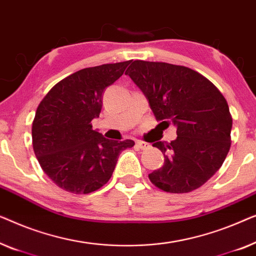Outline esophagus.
Masks as SVG:
<instances>
[{"instance_id":"esophagus-1","label":"esophagus","mask_w":256,"mask_h":256,"mask_svg":"<svg viewBox=\"0 0 256 256\" xmlns=\"http://www.w3.org/2000/svg\"><path fill=\"white\" fill-rule=\"evenodd\" d=\"M136 146L138 147V148L140 150H148L150 145L148 142H140V140H138V142H136Z\"/></svg>"}]
</instances>
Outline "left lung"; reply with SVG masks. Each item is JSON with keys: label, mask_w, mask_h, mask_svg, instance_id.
<instances>
[{"label": "left lung", "mask_w": 256, "mask_h": 256, "mask_svg": "<svg viewBox=\"0 0 256 256\" xmlns=\"http://www.w3.org/2000/svg\"><path fill=\"white\" fill-rule=\"evenodd\" d=\"M125 74L146 96L156 120L176 126L175 140L153 144L164 164L148 175L150 182L172 194L200 188L222 167L231 147L232 117L225 97L184 66L134 60Z\"/></svg>", "instance_id": "obj_1"}]
</instances>
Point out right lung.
Returning <instances> with one entry per match:
<instances>
[{
	"mask_svg": "<svg viewBox=\"0 0 256 256\" xmlns=\"http://www.w3.org/2000/svg\"><path fill=\"white\" fill-rule=\"evenodd\" d=\"M130 61L84 68L53 87L37 108L32 145L42 170L59 188L89 194L109 181L118 156L133 140H109L92 130L103 94Z\"/></svg>",
	"mask_w": 256,
	"mask_h": 256,
	"instance_id": "right-lung-1",
	"label": "right lung"
}]
</instances>
